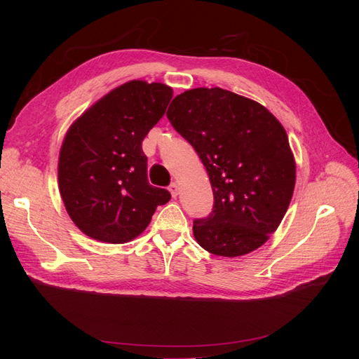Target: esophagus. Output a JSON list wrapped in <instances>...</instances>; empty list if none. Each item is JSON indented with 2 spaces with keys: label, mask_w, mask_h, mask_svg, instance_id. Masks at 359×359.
Returning a JSON list of instances; mask_svg holds the SVG:
<instances>
[{
  "label": "esophagus",
  "mask_w": 359,
  "mask_h": 359,
  "mask_svg": "<svg viewBox=\"0 0 359 359\" xmlns=\"http://www.w3.org/2000/svg\"><path fill=\"white\" fill-rule=\"evenodd\" d=\"M169 191H170V194H172V198H177L178 194H180V186L177 182H172L170 186H169Z\"/></svg>",
  "instance_id": "34e87169"
}]
</instances>
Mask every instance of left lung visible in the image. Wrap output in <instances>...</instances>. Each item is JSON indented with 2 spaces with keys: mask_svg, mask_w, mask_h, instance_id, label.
Instances as JSON below:
<instances>
[{
  "mask_svg": "<svg viewBox=\"0 0 359 359\" xmlns=\"http://www.w3.org/2000/svg\"><path fill=\"white\" fill-rule=\"evenodd\" d=\"M166 116L211 181L212 211L193 222L198 244L226 257L265 244L295 187V160L283 126L262 104L222 88L177 95Z\"/></svg>",
  "mask_w": 359,
  "mask_h": 359,
  "instance_id": "obj_1",
  "label": "left lung"
}]
</instances>
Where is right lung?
I'll return each mask as SVG.
<instances>
[{
    "label": "right lung",
    "mask_w": 359,
    "mask_h": 359,
    "mask_svg": "<svg viewBox=\"0 0 359 359\" xmlns=\"http://www.w3.org/2000/svg\"><path fill=\"white\" fill-rule=\"evenodd\" d=\"M165 83L130 81L106 94L76 119L58 161L60 193L73 223L94 240L111 244L142 233L166 189L148 182L142 140L172 99Z\"/></svg>",
    "instance_id": "obj_1"
}]
</instances>
